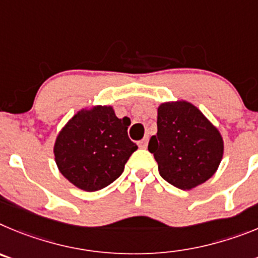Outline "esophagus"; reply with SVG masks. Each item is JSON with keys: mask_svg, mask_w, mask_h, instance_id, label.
Wrapping results in <instances>:
<instances>
[{"mask_svg": "<svg viewBox=\"0 0 258 258\" xmlns=\"http://www.w3.org/2000/svg\"><path fill=\"white\" fill-rule=\"evenodd\" d=\"M148 141H149V139L148 138H144L143 140L139 141V148H141V149H145L146 146H148Z\"/></svg>", "mask_w": 258, "mask_h": 258, "instance_id": "1", "label": "esophagus"}]
</instances>
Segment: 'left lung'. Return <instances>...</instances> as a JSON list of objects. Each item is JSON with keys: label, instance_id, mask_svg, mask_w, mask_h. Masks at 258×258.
Returning <instances> with one entry per match:
<instances>
[{"label": "left lung", "instance_id": "1", "mask_svg": "<svg viewBox=\"0 0 258 258\" xmlns=\"http://www.w3.org/2000/svg\"><path fill=\"white\" fill-rule=\"evenodd\" d=\"M157 127L148 149L167 182L190 190L215 175L224 154V140L197 106L184 100L161 104Z\"/></svg>", "mask_w": 258, "mask_h": 258}]
</instances>
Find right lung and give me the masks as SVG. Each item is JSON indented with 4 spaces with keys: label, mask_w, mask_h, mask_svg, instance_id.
Returning a JSON list of instances; mask_svg holds the SVG:
<instances>
[{
    "label": "right lung",
    "mask_w": 258,
    "mask_h": 258,
    "mask_svg": "<svg viewBox=\"0 0 258 258\" xmlns=\"http://www.w3.org/2000/svg\"><path fill=\"white\" fill-rule=\"evenodd\" d=\"M130 119H119L113 106L81 109L62 127L54 145L55 162L74 186L104 189L117 180L138 145L130 140Z\"/></svg>",
    "instance_id": "1"
}]
</instances>
